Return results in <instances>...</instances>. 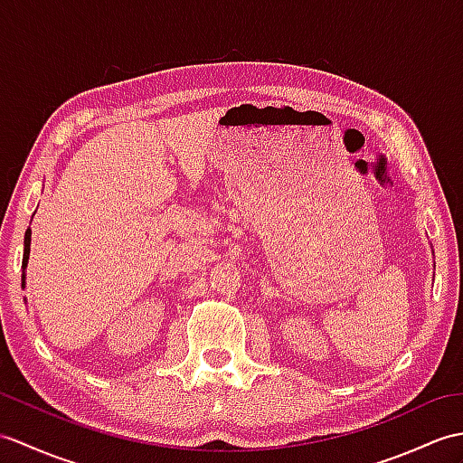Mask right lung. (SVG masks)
Segmentation results:
<instances>
[{
  "instance_id": "add662e5",
  "label": "right lung",
  "mask_w": 463,
  "mask_h": 463,
  "mask_svg": "<svg viewBox=\"0 0 463 463\" xmlns=\"http://www.w3.org/2000/svg\"><path fill=\"white\" fill-rule=\"evenodd\" d=\"M29 250H31V229L25 231V241H24V274H21V286L24 288H25V276H27L25 270H27V262H29Z\"/></svg>"
}]
</instances>
